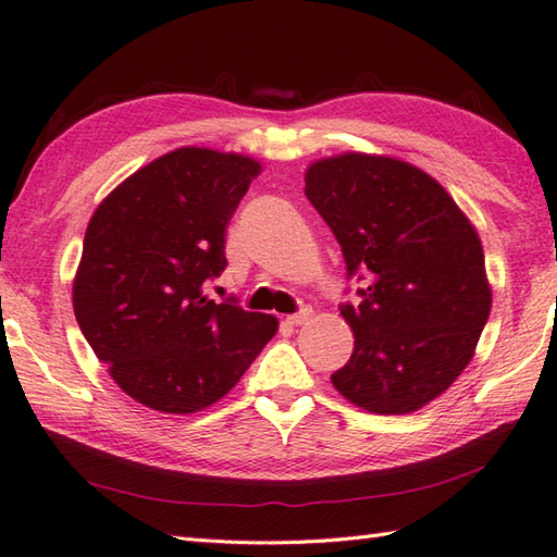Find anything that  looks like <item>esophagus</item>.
Returning <instances> with one entry per match:
<instances>
[{
	"label": "esophagus",
	"mask_w": 557,
	"mask_h": 557,
	"mask_svg": "<svg viewBox=\"0 0 557 557\" xmlns=\"http://www.w3.org/2000/svg\"><path fill=\"white\" fill-rule=\"evenodd\" d=\"M311 319V309H301L297 313H289V317L285 319L289 326H301V323H307Z\"/></svg>",
	"instance_id": "obj_1"
}]
</instances>
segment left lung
Masks as SVG:
<instances>
[{
  "label": "left lung",
  "instance_id": "left-lung-1",
  "mask_svg": "<svg viewBox=\"0 0 557 557\" xmlns=\"http://www.w3.org/2000/svg\"><path fill=\"white\" fill-rule=\"evenodd\" d=\"M305 195L366 280L341 313L356 346L333 387L372 413H411L441 397L478 348L492 309L470 219L429 173L389 156L311 163Z\"/></svg>",
  "mask_w": 557,
  "mask_h": 557
}]
</instances>
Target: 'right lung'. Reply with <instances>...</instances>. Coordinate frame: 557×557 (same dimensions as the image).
I'll return each instance as SVG.
<instances>
[{"instance_id": "1", "label": "right lung", "mask_w": 557, "mask_h": 557, "mask_svg": "<svg viewBox=\"0 0 557 557\" xmlns=\"http://www.w3.org/2000/svg\"><path fill=\"white\" fill-rule=\"evenodd\" d=\"M258 175L248 156L177 148L121 182L89 219L75 319L111 380L148 409L211 407L277 333L272 313L205 295L226 268V226Z\"/></svg>"}]
</instances>
